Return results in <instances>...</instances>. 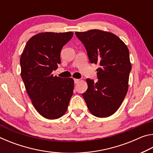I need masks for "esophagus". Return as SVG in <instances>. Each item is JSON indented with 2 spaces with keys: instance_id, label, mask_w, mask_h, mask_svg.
Wrapping results in <instances>:
<instances>
[{
  "instance_id": "1",
  "label": "esophagus",
  "mask_w": 153,
  "mask_h": 153,
  "mask_svg": "<svg viewBox=\"0 0 153 153\" xmlns=\"http://www.w3.org/2000/svg\"><path fill=\"white\" fill-rule=\"evenodd\" d=\"M79 79H74V82H75V84H77V83L79 82Z\"/></svg>"
}]
</instances>
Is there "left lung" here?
<instances>
[{"label": "left lung", "mask_w": 153, "mask_h": 153, "mask_svg": "<svg viewBox=\"0 0 153 153\" xmlns=\"http://www.w3.org/2000/svg\"><path fill=\"white\" fill-rule=\"evenodd\" d=\"M76 35L86 48L90 63L100 66L98 81L88 78V89L82 97L92 115L109 117L120 108L128 90L131 69L128 48L111 32L90 30Z\"/></svg>", "instance_id": "left-lung-1"}]
</instances>
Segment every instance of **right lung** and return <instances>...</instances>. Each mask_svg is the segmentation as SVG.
<instances>
[{
    "mask_svg": "<svg viewBox=\"0 0 153 153\" xmlns=\"http://www.w3.org/2000/svg\"><path fill=\"white\" fill-rule=\"evenodd\" d=\"M73 34L72 32L38 33L27 41L21 56V76L25 90L36 111L48 120L62 117L73 95V79L52 74L61 63L62 48Z\"/></svg>",
    "mask_w": 153,
    "mask_h": 153,
    "instance_id": "obj_1",
    "label": "right lung"
}]
</instances>
